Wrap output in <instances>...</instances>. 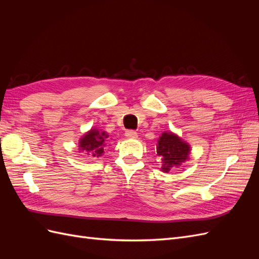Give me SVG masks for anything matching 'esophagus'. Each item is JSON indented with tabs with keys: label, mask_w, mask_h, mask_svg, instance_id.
<instances>
[{
	"label": "esophagus",
	"mask_w": 259,
	"mask_h": 259,
	"mask_svg": "<svg viewBox=\"0 0 259 259\" xmlns=\"http://www.w3.org/2000/svg\"><path fill=\"white\" fill-rule=\"evenodd\" d=\"M125 136H126V138H131V139H135L138 137L137 133L135 131H126L125 132Z\"/></svg>",
	"instance_id": "34e87169"
}]
</instances>
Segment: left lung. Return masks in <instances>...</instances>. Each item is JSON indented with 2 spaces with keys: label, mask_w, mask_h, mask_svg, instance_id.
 <instances>
[{
  "label": "left lung",
  "mask_w": 259,
  "mask_h": 259,
  "mask_svg": "<svg viewBox=\"0 0 259 259\" xmlns=\"http://www.w3.org/2000/svg\"><path fill=\"white\" fill-rule=\"evenodd\" d=\"M191 151L190 145L171 132H163L158 139L156 154L162 160V171L168 173L170 169L182 165Z\"/></svg>",
  "instance_id": "obj_1"
}]
</instances>
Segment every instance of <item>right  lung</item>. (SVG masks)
<instances>
[{
	"label": "right lung",
	"mask_w": 259,
	"mask_h": 259,
	"mask_svg": "<svg viewBox=\"0 0 259 259\" xmlns=\"http://www.w3.org/2000/svg\"><path fill=\"white\" fill-rule=\"evenodd\" d=\"M109 135L106 132L92 128L79 140V150L88 152L93 158H99L105 153L106 142Z\"/></svg>",
	"instance_id": "right-lung-1"
}]
</instances>
